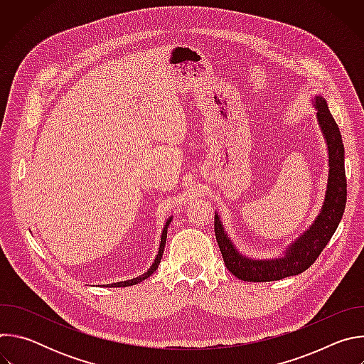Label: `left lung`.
<instances>
[{
  "label": "left lung",
  "mask_w": 364,
  "mask_h": 364,
  "mask_svg": "<svg viewBox=\"0 0 364 364\" xmlns=\"http://www.w3.org/2000/svg\"><path fill=\"white\" fill-rule=\"evenodd\" d=\"M314 108L317 121L328 149V178L321 210L281 256L272 259L247 257L240 253L223 226L218 212L215 213V233L226 268L239 279L247 282H269L298 275L316 262L330 242L343 218L347 200V181L344 171V145L338 125L330 114L323 96H316Z\"/></svg>",
  "instance_id": "8db88e82"
}]
</instances>
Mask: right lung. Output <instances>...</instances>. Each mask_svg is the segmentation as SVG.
Masks as SVG:
<instances>
[{
  "instance_id": "1",
  "label": "right lung",
  "mask_w": 364,
  "mask_h": 364,
  "mask_svg": "<svg viewBox=\"0 0 364 364\" xmlns=\"http://www.w3.org/2000/svg\"><path fill=\"white\" fill-rule=\"evenodd\" d=\"M173 220V216L167 219L166 225H164V229H163V233H161V240H160V246H159V253L157 256H155L152 265L148 268L146 272H144L142 275L136 277V278H132V279H128V281H121V282H112V284H108L105 285L107 288H121V287H131V285H136L138 282H142L144 279H146L149 275H152L155 271H157L160 262H161V257H163V253H164V247H166V242H167V230H168V226Z\"/></svg>"
}]
</instances>
